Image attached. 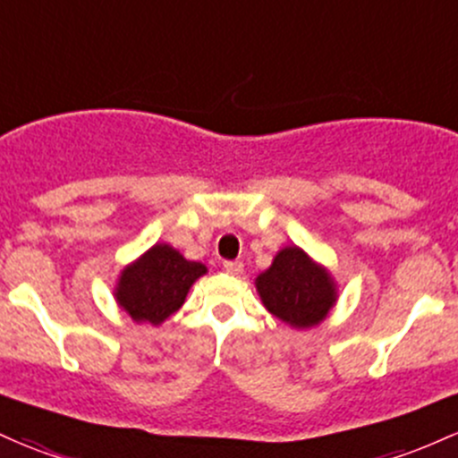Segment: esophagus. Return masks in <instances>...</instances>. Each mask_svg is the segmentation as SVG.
Instances as JSON below:
<instances>
[{
  "mask_svg": "<svg viewBox=\"0 0 458 458\" xmlns=\"http://www.w3.org/2000/svg\"><path fill=\"white\" fill-rule=\"evenodd\" d=\"M224 269L228 271L230 276H239L241 271H243V263H241V260H225Z\"/></svg>",
  "mask_w": 458,
  "mask_h": 458,
  "instance_id": "34e87169",
  "label": "esophagus"
}]
</instances>
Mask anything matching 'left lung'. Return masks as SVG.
<instances>
[{
    "mask_svg": "<svg viewBox=\"0 0 458 458\" xmlns=\"http://www.w3.org/2000/svg\"><path fill=\"white\" fill-rule=\"evenodd\" d=\"M254 286L265 309L293 330L319 326L339 300L330 269L300 245L278 250L269 267L256 276Z\"/></svg>",
    "mask_w": 458,
    "mask_h": 458,
    "instance_id": "8db88e82",
    "label": "left lung"
}]
</instances>
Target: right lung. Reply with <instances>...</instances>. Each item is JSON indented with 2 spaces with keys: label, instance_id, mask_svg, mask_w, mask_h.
<instances>
[{
  "label": "right lung",
  "instance_id": "obj_1",
  "mask_svg": "<svg viewBox=\"0 0 458 458\" xmlns=\"http://www.w3.org/2000/svg\"><path fill=\"white\" fill-rule=\"evenodd\" d=\"M204 274H208L204 263L184 259L169 243H154L119 271L114 302L137 324L160 326L184 304L191 286Z\"/></svg>",
  "mask_w": 458,
  "mask_h": 458
}]
</instances>
